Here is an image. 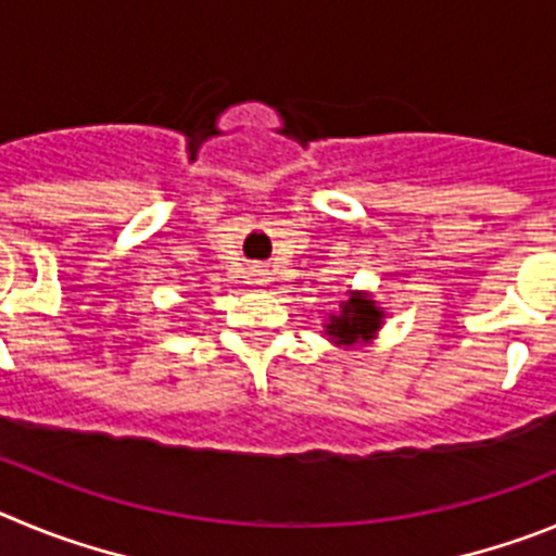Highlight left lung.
Masks as SVG:
<instances>
[{
    "label": "left lung",
    "mask_w": 556,
    "mask_h": 556,
    "mask_svg": "<svg viewBox=\"0 0 556 556\" xmlns=\"http://www.w3.org/2000/svg\"><path fill=\"white\" fill-rule=\"evenodd\" d=\"M340 315H332L327 324V334L338 343H354L359 338H371L382 324V309L374 307L365 296H349V302L340 304Z\"/></svg>",
    "instance_id": "left-lung-1"
}]
</instances>
